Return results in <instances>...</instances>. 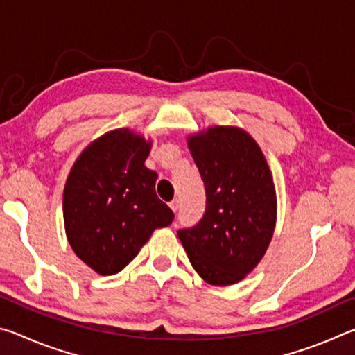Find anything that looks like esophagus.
I'll return each instance as SVG.
<instances>
[{
    "label": "esophagus",
    "mask_w": 355,
    "mask_h": 355,
    "mask_svg": "<svg viewBox=\"0 0 355 355\" xmlns=\"http://www.w3.org/2000/svg\"><path fill=\"white\" fill-rule=\"evenodd\" d=\"M169 207L172 208V211L173 213H177L178 211V207H180V202L175 199V200H172L171 203H169Z\"/></svg>",
    "instance_id": "obj_1"
}]
</instances>
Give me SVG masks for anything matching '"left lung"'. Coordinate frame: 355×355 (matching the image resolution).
Instances as JSON below:
<instances>
[{"label": "left lung", "mask_w": 355, "mask_h": 355, "mask_svg": "<svg viewBox=\"0 0 355 355\" xmlns=\"http://www.w3.org/2000/svg\"><path fill=\"white\" fill-rule=\"evenodd\" d=\"M188 147L205 183L207 209L178 238L207 284H238L261 261L274 235L271 169L257 141L239 127H208L189 135Z\"/></svg>", "instance_id": "obj_1"}]
</instances>
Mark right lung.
Returning a JSON list of instances; mask_svg holds the SVG:
<instances>
[{
    "mask_svg": "<svg viewBox=\"0 0 355 355\" xmlns=\"http://www.w3.org/2000/svg\"><path fill=\"white\" fill-rule=\"evenodd\" d=\"M150 148L152 141L133 130L107 131L83 150L65 182V235L100 275L122 271L155 228L173 220L155 192L158 173L146 167Z\"/></svg>",
    "mask_w": 355,
    "mask_h": 355,
    "instance_id": "right-lung-1",
    "label": "right lung"
}]
</instances>
